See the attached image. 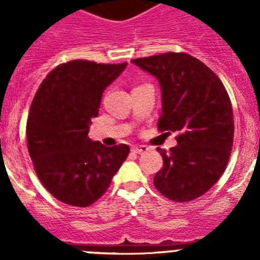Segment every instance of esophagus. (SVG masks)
Listing matches in <instances>:
<instances>
[{
  "label": "esophagus",
  "mask_w": 260,
  "mask_h": 260,
  "mask_svg": "<svg viewBox=\"0 0 260 260\" xmlns=\"http://www.w3.org/2000/svg\"><path fill=\"white\" fill-rule=\"evenodd\" d=\"M133 151H134L135 153H144L148 151V147L147 146H135L134 148H133Z\"/></svg>",
  "instance_id": "1"
}]
</instances>
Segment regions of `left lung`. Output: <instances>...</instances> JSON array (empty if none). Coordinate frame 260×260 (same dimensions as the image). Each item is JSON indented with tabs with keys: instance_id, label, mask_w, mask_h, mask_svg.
<instances>
[{
	"instance_id": "left-lung-1",
	"label": "left lung",
	"mask_w": 260,
	"mask_h": 260,
	"mask_svg": "<svg viewBox=\"0 0 260 260\" xmlns=\"http://www.w3.org/2000/svg\"><path fill=\"white\" fill-rule=\"evenodd\" d=\"M161 86L160 133H176L177 146L160 150L164 164L153 178L160 194L174 202L199 198L228 165L234 137L233 109L220 78L187 53L168 52L133 59Z\"/></svg>"
}]
</instances>
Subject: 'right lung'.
<instances>
[{"instance_id":"add662e5","label":"right lung","mask_w":260,"mask_h":260,"mask_svg":"<svg viewBox=\"0 0 260 260\" xmlns=\"http://www.w3.org/2000/svg\"><path fill=\"white\" fill-rule=\"evenodd\" d=\"M126 65L73 59L53 69L36 91L27 118V147L40 182L63 203H95L130 152L126 144L105 147L88 138L104 89Z\"/></svg>"}]
</instances>
